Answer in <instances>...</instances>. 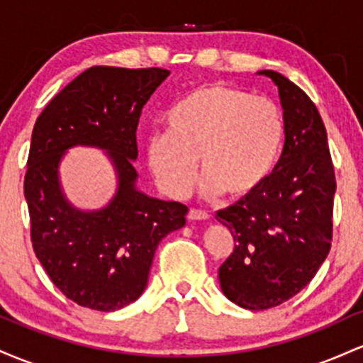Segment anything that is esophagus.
<instances>
[{"label":"esophagus","instance_id":"34e87169","mask_svg":"<svg viewBox=\"0 0 363 363\" xmlns=\"http://www.w3.org/2000/svg\"><path fill=\"white\" fill-rule=\"evenodd\" d=\"M189 219H190V221H206V219H209V214H207L206 211L190 209L189 211Z\"/></svg>","mask_w":363,"mask_h":363}]
</instances>
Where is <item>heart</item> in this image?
I'll list each match as a JSON object with an SVG mask.
<instances>
[{
  "instance_id": "obj_1",
  "label": "heart",
  "mask_w": 363,
  "mask_h": 363,
  "mask_svg": "<svg viewBox=\"0 0 363 363\" xmlns=\"http://www.w3.org/2000/svg\"><path fill=\"white\" fill-rule=\"evenodd\" d=\"M166 133L149 137L147 164L166 195L185 197L197 178L201 192L233 201L250 197L271 177L286 140L279 106L228 84L194 89L166 113Z\"/></svg>"
}]
</instances>
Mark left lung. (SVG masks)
<instances>
[{
	"instance_id": "8db88e82",
	"label": "left lung",
	"mask_w": 363,
	"mask_h": 363,
	"mask_svg": "<svg viewBox=\"0 0 363 363\" xmlns=\"http://www.w3.org/2000/svg\"><path fill=\"white\" fill-rule=\"evenodd\" d=\"M286 140L274 171L250 197L216 214L235 240L219 267L225 296L248 311L276 307L303 290L331 248L336 180L328 133L315 104L278 72Z\"/></svg>"
}]
</instances>
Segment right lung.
I'll use <instances>...</instances> for the list:
<instances>
[{
	"instance_id": "right-lung-1",
	"label": "right lung",
	"mask_w": 363,
	"mask_h": 363,
	"mask_svg": "<svg viewBox=\"0 0 363 363\" xmlns=\"http://www.w3.org/2000/svg\"><path fill=\"white\" fill-rule=\"evenodd\" d=\"M168 75L89 68L52 97L32 130L23 182L32 247L55 286L82 307L113 312L135 302L160 242L186 223V206L140 192L133 168L140 111ZM79 145L104 150L116 169V194L99 210L73 206L60 186V161Z\"/></svg>"
}]
</instances>
